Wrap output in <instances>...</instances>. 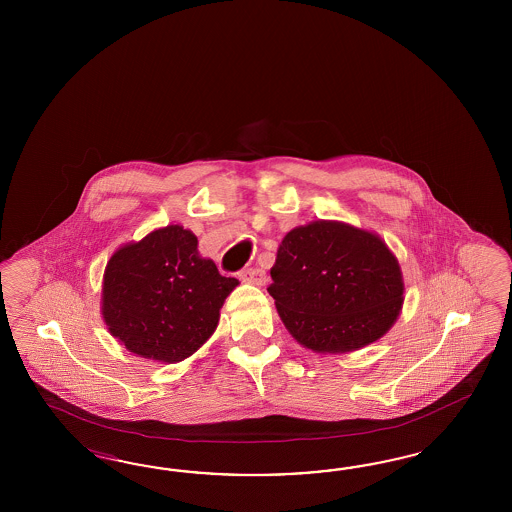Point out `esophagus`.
Wrapping results in <instances>:
<instances>
[{"label":"esophagus","instance_id":"1","mask_svg":"<svg viewBox=\"0 0 512 512\" xmlns=\"http://www.w3.org/2000/svg\"><path fill=\"white\" fill-rule=\"evenodd\" d=\"M240 278L246 283H251V285H263L266 281V274H264L263 268L251 266V268H246V270L240 272Z\"/></svg>","mask_w":512,"mask_h":512}]
</instances>
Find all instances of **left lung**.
Returning a JSON list of instances; mask_svg holds the SVG:
<instances>
[{
    "label": "left lung",
    "instance_id": "1",
    "mask_svg": "<svg viewBox=\"0 0 512 512\" xmlns=\"http://www.w3.org/2000/svg\"><path fill=\"white\" fill-rule=\"evenodd\" d=\"M268 293L285 328L317 353L355 351L400 315V264L385 242L338 221H313L283 238Z\"/></svg>",
    "mask_w": 512,
    "mask_h": 512
}]
</instances>
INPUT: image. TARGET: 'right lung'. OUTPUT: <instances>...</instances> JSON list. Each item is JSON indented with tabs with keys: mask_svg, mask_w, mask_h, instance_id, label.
I'll return each instance as SVG.
<instances>
[{
	"mask_svg": "<svg viewBox=\"0 0 512 512\" xmlns=\"http://www.w3.org/2000/svg\"><path fill=\"white\" fill-rule=\"evenodd\" d=\"M238 279L202 259L197 236L169 225L110 257L103 319L125 349L157 362L193 355L216 330L219 310Z\"/></svg>",
	"mask_w": 512,
	"mask_h": 512,
	"instance_id": "1",
	"label": "right lung"
}]
</instances>
